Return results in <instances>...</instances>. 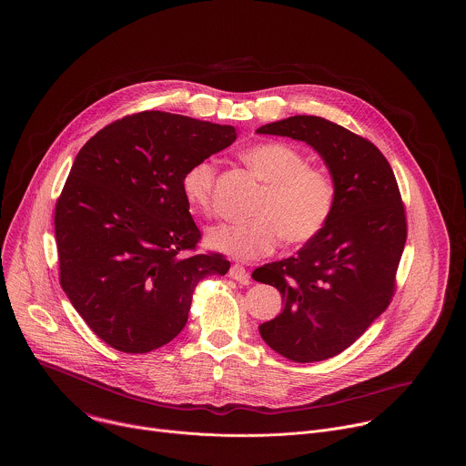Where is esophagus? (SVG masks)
<instances>
[{"mask_svg":"<svg viewBox=\"0 0 466 466\" xmlns=\"http://www.w3.org/2000/svg\"><path fill=\"white\" fill-rule=\"evenodd\" d=\"M229 278H233V279H237L240 283H248L249 281V272L244 267L235 264V266H231V268H229Z\"/></svg>","mask_w":466,"mask_h":466,"instance_id":"34e87169","label":"esophagus"}]
</instances>
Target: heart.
Wrapping results in <instances>:
<instances>
[{
    "label": "heart",
    "mask_w": 466,
    "mask_h": 466,
    "mask_svg": "<svg viewBox=\"0 0 466 466\" xmlns=\"http://www.w3.org/2000/svg\"><path fill=\"white\" fill-rule=\"evenodd\" d=\"M240 156L266 188L255 202L253 218L213 226L208 246L237 260H253L274 251L281 237L290 246L316 238L332 217V177L307 165L303 152L283 141L249 145ZM215 177L213 159H200L185 172L181 188L194 209L209 213Z\"/></svg>",
    "instance_id": "obj_1"
}]
</instances>
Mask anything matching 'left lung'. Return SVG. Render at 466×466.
Segmentation results:
<instances>
[{"mask_svg": "<svg viewBox=\"0 0 466 466\" xmlns=\"http://www.w3.org/2000/svg\"><path fill=\"white\" fill-rule=\"evenodd\" d=\"M310 145L325 161L335 206L323 231L294 257L253 270L279 290L283 310L258 327L294 362H318L351 346L388 309L407 238L391 165L368 139L319 116L298 115L257 129Z\"/></svg>", "mask_w": 466, "mask_h": 466, "instance_id": "obj_1", "label": "left lung"}]
</instances>
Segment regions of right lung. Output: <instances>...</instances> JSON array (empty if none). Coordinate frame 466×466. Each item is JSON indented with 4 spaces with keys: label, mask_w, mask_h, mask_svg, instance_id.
Wrapping results in <instances>:
<instances>
[{
    "label": "right lung",
    "mask_w": 466,
    "mask_h": 466,
    "mask_svg": "<svg viewBox=\"0 0 466 466\" xmlns=\"http://www.w3.org/2000/svg\"><path fill=\"white\" fill-rule=\"evenodd\" d=\"M235 139L231 126L143 111L78 150L56 206L61 285L111 348L165 346L185 329L200 279L228 272L222 255H181L200 238L181 181Z\"/></svg>",
    "instance_id": "right-lung-1"
}]
</instances>
